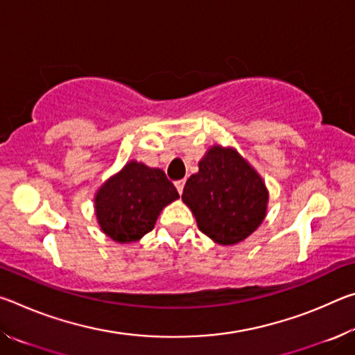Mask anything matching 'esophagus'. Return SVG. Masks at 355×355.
Instances as JSON below:
<instances>
[{
    "instance_id": "1",
    "label": "esophagus",
    "mask_w": 355,
    "mask_h": 355,
    "mask_svg": "<svg viewBox=\"0 0 355 355\" xmlns=\"http://www.w3.org/2000/svg\"><path fill=\"white\" fill-rule=\"evenodd\" d=\"M184 180H178V182H175V188H177V191H178V194H182L183 192V188H184Z\"/></svg>"
}]
</instances>
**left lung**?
<instances>
[{
  "mask_svg": "<svg viewBox=\"0 0 355 355\" xmlns=\"http://www.w3.org/2000/svg\"><path fill=\"white\" fill-rule=\"evenodd\" d=\"M183 202L202 233L222 245L241 243L266 216L268 189L235 148L213 146L184 184Z\"/></svg>",
  "mask_w": 355,
  "mask_h": 355,
  "instance_id": "left-lung-1",
  "label": "left lung"
}]
</instances>
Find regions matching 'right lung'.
<instances>
[{"instance_id":"obj_1","label":"right lung","mask_w":355,"mask_h":355,"mask_svg":"<svg viewBox=\"0 0 355 355\" xmlns=\"http://www.w3.org/2000/svg\"><path fill=\"white\" fill-rule=\"evenodd\" d=\"M178 191L161 169L130 161L95 194V216L105 235L117 243H135L152 232Z\"/></svg>"}]
</instances>
